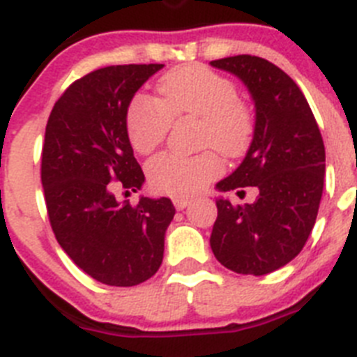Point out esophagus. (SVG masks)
Returning a JSON list of instances; mask_svg holds the SVG:
<instances>
[{"instance_id": "34e87169", "label": "esophagus", "mask_w": 357, "mask_h": 357, "mask_svg": "<svg viewBox=\"0 0 357 357\" xmlns=\"http://www.w3.org/2000/svg\"><path fill=\"white\" fill-rule=\"evenodd\" d=\"M189 204H191V200H188V198H173V206H175V209L178 211L185 209Z\"/></svg>"}]
</instances>
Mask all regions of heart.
Wrapping results in <instances>:
<instances>
[{
    "mask_svg": "<svg viewBox=\"0 0 357 357\" xmlns=\"http://www.w3.org/2000/svg\"><path fill=\"white\" fill-rule=\"evenodd\" d=\"M200 121L198 144L207 150L197 155L162 153L146 166L148 184L157 193L175 198L193 197L222 173V159L245 155L254 139V114L238 98L229 78L204 68L182 66L164 73L157 82V100L137 94L125 118L128 141L141 155H148L166 139L173 119Z\"/></svg>",
    "mask_w": 357,
    "mask_h": 357,
    "instance_id": "obj_1",
    "label": "heart"
}]
</instances>
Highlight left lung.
<instances>
[{
    "mask_svg": "<svg viewBox=\"0 0 357 357\" xmlns=\"http://www.w3.org/2000/svg\"><path fill=\"white\" fill-rule=\"evenodd\" d=\"M211 64L238 75L255 102L247 157L218 189H259L247 206L218 198L211 248L232 272L266 275L301 254L313 230L326 173L324 139L301 87L275 64L254 55Z\"/></svg>",
    "mask_w": 357,
    "mask_h": 357,
    "instance_id": "left-lung-1",
    "label": "left lung"
}]
</instances>
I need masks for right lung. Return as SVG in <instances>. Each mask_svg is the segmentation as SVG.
<instances>
[{"label": "right lung", "instance_id": "add662e5", "mask_svg": "<svg viewBox=\"0 0 357 357\" xmlns=\"http://www.w3.org/2000/svg\"><path fill=\"white\" fill-rule=\"evenodd\" d=\"M162 64L107 66L73 82L46 125L40 181L56 241L80 270L107 286H135L162 263L169 198L118 202L144 173L125 127L135 91Z\"/></svg>", "mask_w": 357, "mask_h": 357}]
</instances>
